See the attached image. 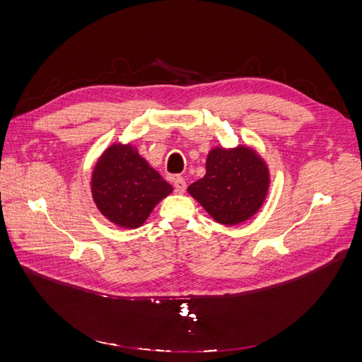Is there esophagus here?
<instances>
[{
    "instance_id": "esophagus-1",
    "label": "esophagus",
    "mask_w": 362,
    "mask_h": 362,
    "mask_svg": "<svg viewBox=\"0 0 362 362\" xmlns=\"http://www.w3.org/2000/svg\"><path fill=\"white\" fill-rule=\"evenodd\" d=\"M173 187L178 193H184L185 189H187V184H185L184 178L178 177V178H175V181H173Z\"/></svg>"
}]
</instances>
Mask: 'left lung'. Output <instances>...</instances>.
<instances>
[{"label": "left lung", "mask_w": 362, "mask_h": 362, "mask_svg": "<svg viewBox=\"0 0 362 362\" xmlns=\"http://www.w3.org/2000/svg\"><path fill=\"white\" fill-rule=\"evenodd\" d=\"M204 178L187 192L216 222L238 225L255 216L264 204L270 173L255 149L245 145L213 148L206 156Z\"/></svg>", "instance_id": "obj_1"}]
</instances>
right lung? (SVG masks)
Segmentation results:
<instances>
[{"label": "right lung", "instance_id": "obj_1", "mask_svg": "<svg viewBox=\"0 0 362 362\" xmlns=\"http://www.w3.org/2000/svg\"><path fill=\"white\" fill-rule=\"evenodd\" d=\"M98 210L112 223L136 229L173 190L131 144H113L98 158L90 181Z\"/></svg>", "mask_w": 362, "mask_h": 362}]
</instances>
